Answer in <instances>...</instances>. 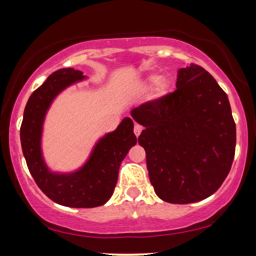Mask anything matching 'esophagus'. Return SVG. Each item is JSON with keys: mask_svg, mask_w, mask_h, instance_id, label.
<instances>
[{"mask_svg": "<svg viewBox=\"0 0 256 256\" xmlns=\"http://www.w3.org/2000/svg\"><path fill=\"white\" fill-rule=\"evenodd\" d=\"M142 130H143V128H142V126H140V124H134V134H136L137 137L140 136V132H142Z\"/></svg>", "mask_w": 256, "mask_h": 256, "instance_id": "obj_1", "label": "esophagus"}]
</instances>
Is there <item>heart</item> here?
Here are the masks:
<instances>
[{
    "label": "heart",
    "mask_w": 256,
    "mask_h": 256,
    "mask_svg": "<svg viewBox=\"0 0 256 256\" xmlns=\"http://www.w3.org/2000/svg\"><path fill=\"white\" fill-rule=\"evenodd\" d=\"M148 80L154 84V92L156 96L165 95L171 88V80L167 77H158V76L152 74L148 77Z\"/></svg>",
    "instance_id": "heart-1"
}]
</instances>
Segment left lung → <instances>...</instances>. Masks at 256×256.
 <instances>
[{
  "label": "left lung",
  "mask_w": 256,
  "mask_h": 256,
  "mask_svg": "<svg viewBox=\"0 0 256 256\" xmlns=\"http://www.w3.org/2000/svg\"><path fill=\"white\" fill-rule=\"evenodd\" d=\"M177 89L134 108L144 130L149 179L156 195L186 204L210 196L230 172L236 124L225 91L204 67L179 70Z\"/></svg>",
  "instance_id": "obj_1"
}]
</instances>
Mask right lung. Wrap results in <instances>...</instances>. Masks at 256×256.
<instances>
[{
  "label": "right lung",
  "instance_id": "obj_1",
  "mask_svg": "<svg viewBox=\"0 0 256 256\" xmlns=\"http://www.w3.org/2000/svg\"><path fill=\"white\" fill-rule=\"evenodd\" d=\"M83 78V72L73 68H61L49 76L26 104L20 140L28 171L49 198L67 207L92 208L104 204L110 198L118 182L120 164L131 146L136 144L137 138L134 122L125 118L116 131L96 144L82 170L71 174H55L46 168L40 154L46 112L61 90Z\"/></svg>",
  "mask_w": 256,
  "mask_h": 256
}]
</instances>
